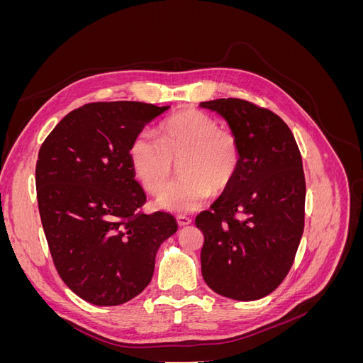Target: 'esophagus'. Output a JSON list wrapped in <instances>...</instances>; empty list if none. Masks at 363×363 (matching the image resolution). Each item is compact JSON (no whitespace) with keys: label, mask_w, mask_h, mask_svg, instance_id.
I'll return each instance as SVG.
<instances>
[{"label":"esophagus","mask_w":363,"mask_h":363,"mask_svg":"<svg viewBox=\"0 0 363 363\" xmlns=\"http://www.w3.org/2000/svg\"><path fill=\"white\" fill-rule=\"evenodd\" d=\"M192 219L189 216H184V215H179L177 216V223L180 227H184V225H189Z\"/></svg>","instance_id":"1"}]
</instances>
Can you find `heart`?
Instances as JSON below:
<instances>
[{
    "instance_id": "heart-1",
    "label": "heart",
    "mask_w": 363,
    "mask_h": 363,
    "mask_svg": "<svg viewBox=\"0 0 363 363\" xmlns=\"http://www.w3.org/2000/svg\"><path fill=\"white\" fill-rule=\"evenodd\" d=\"M159 136L142 131L130 145L131 167L144 189L159 194L170 179L174 163L182 177L159 196L169 212H192L211 192L221 194L233 183L240 162L239 140L233 131L219 128L218 121L199 108L168 118Z\"/></svg>"
}]
</instances>
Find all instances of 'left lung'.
Listing matches in <instances>:
<instances>
[{"instance_id": "1", "label": "left lung", "mask_w": 363, "mask_h": 363, "mask_svg": "<svg viewBox=\"0 0 363 363\" xmlns=\"http://www.w3.org/2000/svg\"><path fill=\"white\" fill-rule=\"evenodd\" d=\"M225 118L240 147L233 183L195 218L204 235L201 272L227 298L251 301L288 276L304 230L306 180L284 121L240 98L201 103Z\"/></svg>"}]
</instances>
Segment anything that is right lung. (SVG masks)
Segmentation results:
<instances>
[{"mask_svg":"<svg viewBox=\"0 0 363 363\" xmlns=\"http://www.w3.org/2000/svg\"><path fill=\"white\" fill-rule=\"evenodd\" d=\"M168 106L89 103L43 140L36 163L38 206L65 284L95 306L135 298L151 281L156 252L177 232L171 213L145 215L130 145Z\"/></svg>","mask_w":363,"mask_h":363,"instance_id":"add662e5","label":"right lung"}]
</instances>
